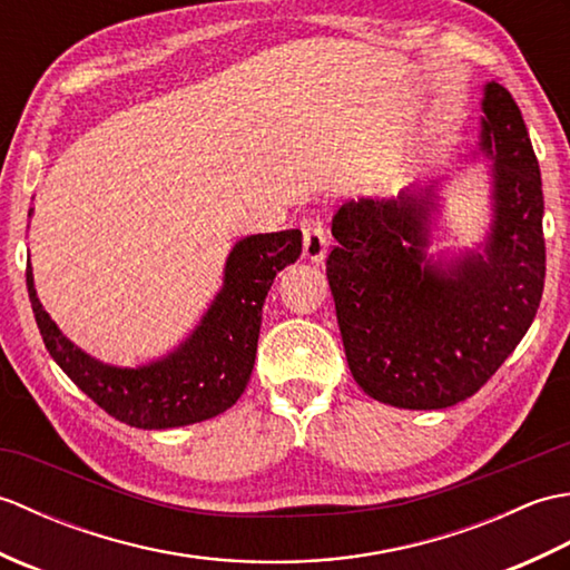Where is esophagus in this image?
Segmentation results:
<instances>
[{
    "mask_svg": "<svg viewBox=\"0 0 570 570\" xmlns=\"http://www.w3.org/2000/svg\"><path fill=\"white\" fill-rule=\"evenodd\" d=\"M304 257L308 262L321 264L328 252V235H325V225L318 217H306L304 220Z\"/></svg>",
    "mask_w": 570,
    "mask_h": 570,
    "instance_id": "1",
    "label": "esophagus"
}]
</instances>
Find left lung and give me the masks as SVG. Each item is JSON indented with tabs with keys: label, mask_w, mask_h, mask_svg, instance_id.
<instances>
[{
	"label": "left lung",
	"mask_w": 570,
	"mask_h": 570,
	"mask_svg": "<svg viewBox=\"0 0 570 570\" xmlns=\"http://www.w3.org/2000/svg\"><path fill=\"white\" fill-rule=\"evenodd\" d=\"M478 151L490 161V225L472 249L429 254L441 186L350 200L333 217L325 274L355 382L396 409H445L475 394L537 316L547 247L539 161L512 95L482 88Z\"/></svg>",
	"instance_id": "left-lung-1"
}]
</instances>
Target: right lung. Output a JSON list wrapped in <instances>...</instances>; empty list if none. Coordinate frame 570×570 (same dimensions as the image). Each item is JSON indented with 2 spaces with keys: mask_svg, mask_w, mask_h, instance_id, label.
I'll list each match as a JSON object with an SVG mask.
<instances>
[{
  "mask_svg": "<svg viewBox=\"0 0 570 570\" xmlns=\"http://www.w3.org/2000/svg\"><path fill=\"white\" fill-rule=\"evenodd\" d=\"M298 257L301 229L242 237L227 254L220 292L193 333L137 367L105 365L70 343L36 296L31 264L27 286L46 350L78 390L127 426L161 431L213 419L242 396L257 357L264 298L274 276Z\"/></svg>",
  "mask_w": 570,
  "mask_h": 570,
  "instance_id": "add662e5",
  "label": "right lung"
}]
</instances>
